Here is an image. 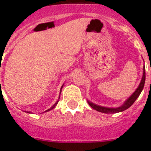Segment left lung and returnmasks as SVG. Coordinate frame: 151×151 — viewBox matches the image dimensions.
<instances>
[{"instance_id": "8db88e82", "label": "left lung", "mask_w": 151, "mask_h": 151, "mask_svg": "<svg viewBox=\"0 0 151 151\" xmlns=\"http://www.w3.org/2000/svg\"><path fill=\"white\" fill-rule=\"evenodd\" d=\"M145 66H144L143 67V76H142V78H141V82H140L138 87L137 88L135 91H134L132 95L128 98L126 101L124 102L122 106H119V107H106V106H100V105H97L92 103L91 101H89L88 100H87L88 104L90 105L91 107H92L94 110H97L98 112H101V113H119V112H122L124 110H127L128 108L130 107L132 105L134 104V101L137 100L138 97H139L140 94L141 93L142 90L144 88V86H145Z\"/></svg>"}]
</instances>
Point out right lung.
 I'll list each match as a JSON object with an SVG mask.
<instances>
[{
    "mask_svg": "<svg viewBox=\"0 0 151 151\" xmlns=\"http://www.w3.org/2000/svg\"><path fill=\"white\" fill-rule=\"evenodd\" d=\"M63 85H62V87H61V88H60V96H59V98H58V100H57V102H56V103H55V104H54V105H53V106H51V107H50V109H48V110H46V111H47H47H50V110H52V109H54V107H55V106H57V104H58V102H59L60 97V94H61V91H62V88H63ZM46 111H45V112H46ZM26 113H31V112H29V111H26Z\"/></svg>",
    "mask_w": 151,
    "mask_h": 151,
    "instance_id": "obj_1",
    "label": "right lung"
}]
</instances>
